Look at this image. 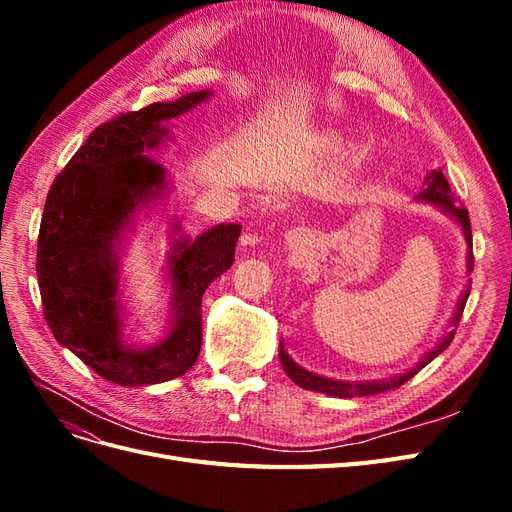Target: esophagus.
<instances>
[{
	"instance_id": "esophagus-1",
	"label": "esophagus",
	"mask_w": 512,
	"mask_h": 512,
	"mask_svg": "<svg viewBox=\"0 0 512 512\" xmlns=\"http://www.w3.org/2000/svg\"><path fill=\"white\" fill-rule=\"evenodd\" d=\"M305 239V235H303V232H299V230H290L288 232V241L290 243H299V241H303Z\"/></svg>"
}]
</instances>
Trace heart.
I'll return each instance as SVG.
<instances>
[{"label": "heart", "instance_id": "heart-1", "mask_svg": "<svg viewBox=\"0 0 512 512\" xmlns=\"http://www.w3.org/2000/svg\"><path fill=\"white\" fill-rule=\"evenodd\" d=\"M337 143H339V138H337V136H329L327 141H324V145H327V147H335Z\"/></svg>", "mask_w": 512, "mask_h": 512}]
</instances>
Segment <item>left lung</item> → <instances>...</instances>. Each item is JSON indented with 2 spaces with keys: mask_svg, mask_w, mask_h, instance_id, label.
I'll return each instance as SVG.
<instances>
[{
  "mask_svg": "<svg viewBox=\"0 0 512 512\" xmlns=\"http://www.w3.org/2000/svg\"><path fill=\"white\" fill-rule=\"evenodd\" d=\"M427 188L418 194V200H427V203H433V205H438L440 209H444L446 213H451L453 218L461 224V228H463V235H466V241H468V245H470V250H472V228H470V215H468V209L466 207H461V205H457V198L451 194V185H448V181H446V177L442 175V170H433L431 175H427ZM468 269L472 271L474 269V256H472V252L468 254ZM468 297H470V288L463 292V297H461V301H459V307H457V312H455V316H453V327H457L459 324V320H461V314H463V307H466V301H468ZM453 337H455V329H451L448 331L444 337H442V342L433 348L431 352H427L421 361H418L412 369H408V371H404V374H399V376H395V378H391V380H376V382H342V380H331V378H322V376H316V374H312V371H307V369H303L301 365H297L294 363L290 356H288V352L284 350V346L280 348V361H282V367L286 369V374L297 382L301 389H307V391H320V393H327V395H333V397H356V395H378V393H384V391H391V389H399L401 384H406L412 376H416L418 371H421L427 363H431L433 359H436V356L440 354V352H444L448 346H451V342H453Z\"/></svg>",
  "mask_w": 512,
  "mask_h": 512,
  "instance_id": "8db88e82",
  "label": "left lung"
}]
</instances>
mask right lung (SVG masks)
<instances>
[{
  "instance_id": "add662e5",
  "label": "right lung",
  "mask_w": 512,
  "mask_h": 512,
  "mask_svg": "<svg viewBox=\"0 0 512 512\" xmlns=\"http://www.w3.org/2000/svg\"><path fill=\"white\" fill-rule=\"evenodd\" d=\"M194 91L119 113L87 136L55 177L38 235L36 273L44 318L55 339L108 382L158 384L183 376L203 344V294L235 262L239 224H220L168 254L173 322L151 348L123 342L115 241L134 209L162 192L164 168L145 156L168 134L162 121L205 102Z\"/></svg>"
}]
</instances>
